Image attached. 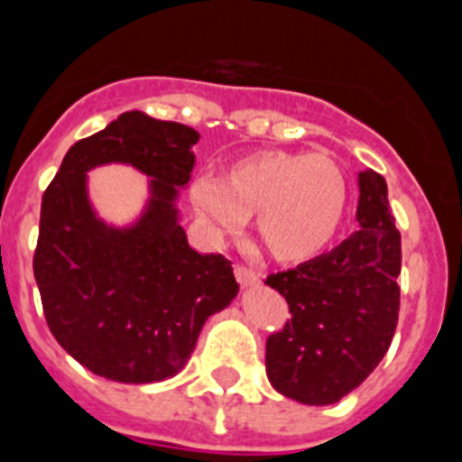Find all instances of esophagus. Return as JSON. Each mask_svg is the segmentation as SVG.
I'll return each mask as SVG.
<instances>
[{
  "label": "esophagus",
  "instance_id": "1",
  "mask_svg": "<svg viewBox=\"0 0 462 462\" xmlns=\"http://www.w3.org/2000/svg\"><path fill=\"white\" fill-rule=\"evenodd\" d=\"M235 277L236 282L241 283L244 288H250V286H259V274L254 273L253 268H245V265H235Z\"/></svg>",
  "mask_w": 462,
  "mask_h": 462
}]
</instances>
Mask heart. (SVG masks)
<instances>
[{"mask_svg":"<svg viewBox=\"0 0 462 462\" xmlns=\"http://www.w3.org/2000/svg\"><path fill=\"white\" fill-rule=\"evenodd\" d=\"M192 203L214 235H236L245 218L268 254L301 263L324 253L348 208V179L324 153L268 149L230 162L218 180H194Z\"/></svg>","mask_w":462,"mask_h":462,"instance_id":"b5f03b06","label":"heart"}]
</instances>
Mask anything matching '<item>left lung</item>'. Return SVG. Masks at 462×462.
I'll use <instances>...</instances> for the list:
<instances>
[{
    "label": "left lung",
    "instance_id": "obj_1",
    "mask_svg": "<svg viewBox=\"0 0 462 462\" xmlns=\"http://www.w3.org/2000/svg\"><path fill=\"white\" fill-rule=\"evenodd\" d=\"M360 230L330 253L270 274L291 321L265 342L270 384L301 404H333L369 377L398 326L402 263L386 180L357 174Z\"/></svg>",
    "mask_w": 462,
    "mask_h": 462
}]
</instances>
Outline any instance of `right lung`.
<instances>
[{
  "instance_id": "obj_1",
  "label": "right lung",
  "mask_w": 462,
  "mask_h": 462,
  "mask_svg": "<svg viewBox=\"0 0 462 462\" xmlns=\"http://www.w3.org/2000/svg\"><path fill=\"white\" fill-rule=\"evenodd\" d=\"M199 138L180 123L127 111L73 144L42 197L32 257L42 309L60 346L91 374L125 384L176 375L205 319L239 292L230 261L197 253L179 223L176 199ZM109 162L152 179L132 226H109L88 201L86 171Z\"/></svg>"
}]
</instances>
